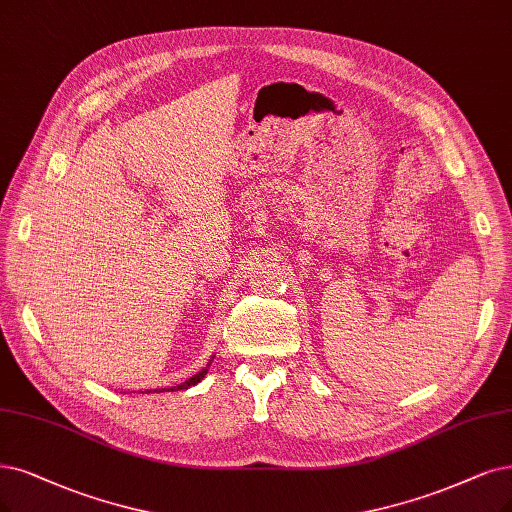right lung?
<instances>
[{
    "instance_id": "1",
    "label": "right lung",
    "mask_w": 512,
    "mask_h": 512,
    "mask_svg": "<svg viewBox=\"0 0 512 512\" xmlns=\"http://www.w3.org/2000/svg\"><path fill=\"white\" fill-rule=\"evenodd\" d=\"M211 358H215V356H211ZM208 367H211V361H208V363H206V367H202L196 375L189 377V380H185L183 384L170 386V388H158V390H154V392H175V390H187V388H192V386H196V384H200V382L204 380V375H206ZM145 392H151V390H145Z\"/></svg>"
}]
</instances>
